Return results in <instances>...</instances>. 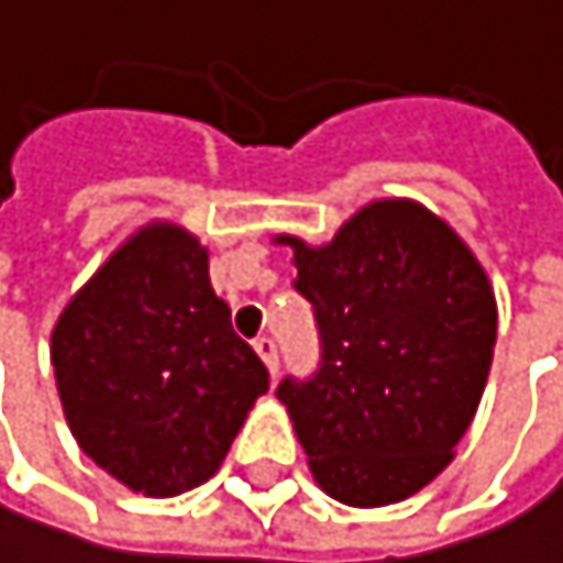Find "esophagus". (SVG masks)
Segmentation results:
<instances>
[{"label":"esophagus","instance_id":"obj_1","mask_svg":"<svg viewBox=\"0 0 563 563\" xmlns=\"http://www.w3.org/2000/svg\"><path fill=\"white\" fill-rule=\"evenodd\" d=\"M256 354L263 357V364H266V372L269 375H276V367H279V357H276V344H273V338H260L256 344Z\"/></svg>","mask_w":563,"mask_h":563}]
</instances>
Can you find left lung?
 Returning a JSON list of instances; mask_svg holds the SVG:
<instances>
[{"label": "left lung", "mask_w": 563, "mask_h": 563, "mask_svg": "<svg viewBox=\"0 0 563 563\" xmlns=\"http://www.w3.org/2000/svg\"><path fill=\"white\" fill-rule=\"evenodd\" d=\"M294 250L313 303L320 367L284 378L317 486L347 507H388L429 486L466 435L496 344V297L456 229L412 199L357 209L331 243Z\"/></svg>", "instance_id": "left-lung-1"}]
</instances>
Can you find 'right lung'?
Listing matches in <instances>:
<instances>
[{
	"mask_svg": "<svg viewBox=\"0 0 563 563\" xmlns=\"http://www.w3.org/2000/svg\"><path fill=\"white\" fill-rule=\"evenodd\" d=\"M49 361L80 449L144 496L216 476L269 388L209 284V250L165 219L131 232L70 297Z\"/></svg>",
	"mask_w": 563,
	"mask_h": 563,
	"instance_id": "right-lung-1",
	"label": "right lung"
}]
</instances>
